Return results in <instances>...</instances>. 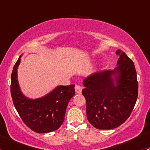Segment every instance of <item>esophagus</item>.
<instances>
[{
    "mask_svg": "<svg viewBox=\"0 0 150 150\" xmlns=\"http://www.w3.org/2000/svg\"><path fill=\"white\" fill-rule=\"evenodd\" d=\"M75 92H76V93H81V92H82V88L80 86H75Z\"/></svg>",
    "mask_w": 150,
    "mask_h": 150,
    "instance_id": "1",
    "label": "esophagus"
}]
</instances>
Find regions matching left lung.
I'll return each instance as SVG.
<instances>
[{"instance_id":"8db88e82","label":"left lung","mask_w":150,"mask_h":150,"mask_svg":"<svg viewBox=\"0 0 150 150\" xmlns=\"http://www.w3.org/2000/svg\"><path fill=\"white\" fill-rule=\"evenodd\" d=\"M114 69L94 72L83 81L89 122L97 129L117 128L131 115L138 96L137 72L132 60L121 50Z\"/></svg>"}]
</instances>
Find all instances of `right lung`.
<instances>
[{"instance_id": "right-lung-1", "label": "right lung", "mask_w": 150, "mask_h": 150, "mask_svg": "<svg viewBox=\"0 0 150 150\" xmlns=\"http://www.w3.org/2000/svg\"><path fill=\"white\" fill-rule=\"evenodd\" d=\"M22 57L19 56L11 73V93L15 108L32 131L38 134L56 131L64 122L67 104L75 95V85L58 86L37 99L27 97L18 81L17 69Z\"/></svg>"}]
</instances>
